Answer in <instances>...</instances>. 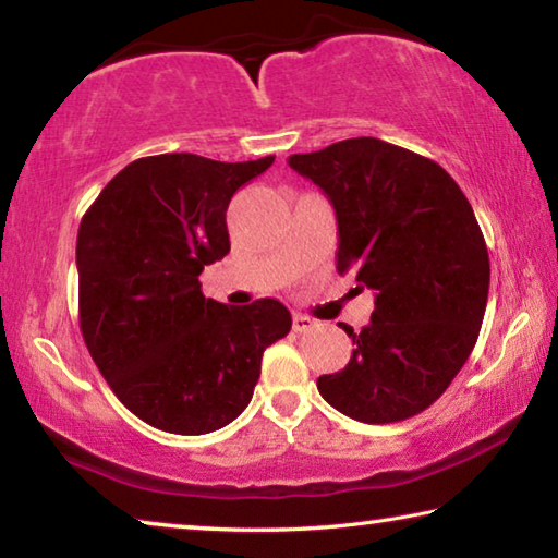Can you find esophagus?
Returning a JSON list of instances; mask_svg holds the SVG:
<instances>
[{"instance_id": "esophagus-1", "label": "esophagus", "mask_w": 558, "mask_h": 558, "mask_svg": "<svg viewBox=\"0 0 558 558\" xmlns=\"http://www.w3.org/2000/svg\"><path fill=\"white\" fill-rule=\"evenodd\" d=\"M313 327H315L313 317H307L302 313H295V317H292V329H295V332H307V329H313Z\"/></svg>"}]
</instances>
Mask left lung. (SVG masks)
<instances>
[{
  "mask_svg": "<svg viewBox=\"0 0 558 558\" xmlns=\"http://www.w3.org/2000/svg\"><path fill=\"white\" fill-rule=\"evenodd\" d=\"M288 165L323 189L337 216V270L374 290L372 323L354 332L323 399L362 423H396L440 399L483 325L489 256L472 206L446 169L376 137H352Z\"/></svg>",
  "mask_w": 558,
  "mask_h": 558,
  "instance_id": "1",
  "label": "left lung"
}]
</instances>
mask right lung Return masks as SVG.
Here are the masks:
<instances>
[{
  "instance_id": "add662e5",
  "label": "right lung",
  "mask_w": 558,
  "mask_h": 558,
  "mask_svg": "<svg viewBox=\"0 0 558 558\" xmlns=\"http://www.w3.org/2000/svg\"><path fill=\"white\" fill-rule=\"evenodd\" d=\"M276 157L216 162L172 153L130 162L78 226L81 332L112 393L137 418L204 436L251 403L266 347L292 317L263 298H204V266L231 251L226 209Z\"/></svg>"
}]
</instances>
